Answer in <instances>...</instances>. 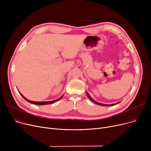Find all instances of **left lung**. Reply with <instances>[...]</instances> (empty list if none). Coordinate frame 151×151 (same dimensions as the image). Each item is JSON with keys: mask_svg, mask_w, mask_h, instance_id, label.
<instances>
[{"mask_svg": "<svg viewBox=\"0 0 151 151\" xmlns=\"http://www.w3.org/2000/svg\"><path fill=\"white\" fill-rule=\"evenodd\" d=\"M86 93H87V96H88V98L91 100V101H92L93 102H94L95 104H96L97 105H100V106H113V105H115L116 104H118V103H120V102H118V103H116V104H101V103H99V102H97V101H95L90 96H89V94L88 93V92L86 91Z\"/></svg>", "mask_w": 151, "mask_h": 151, "instance_id": "1", "label": "left lung"}]
</instances>
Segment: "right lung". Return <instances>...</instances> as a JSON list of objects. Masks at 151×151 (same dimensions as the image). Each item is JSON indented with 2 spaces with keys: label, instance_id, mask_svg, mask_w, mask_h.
Masks as SVG:
<instances>
[{
  "label": "right lung",
  "instance_id": "obj_1",
  "mask_svg": "<svg viewBox=\"0 0 151 151\" xmlns=\"http://www.w3.org/2000/svg\"><path fill=\"white\" fill-rule=\"evenodd\" d=\"M20 93V92H19ZM20 94H21V96L26 101H27L28 102H29V103H30V104H35V105H49V104H53V103H54L55 101H58V100H60V99H62V97H63V96H61L60 98H59L58 99H56V100H52V101H30V100H29L28 99H27L25 97H24L20 93Z\"/></svg>",
  "mask_w": 151,
  "mask_h": 151
}]
</instances>
